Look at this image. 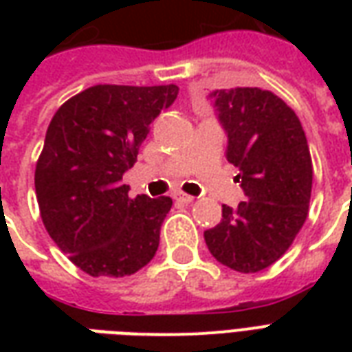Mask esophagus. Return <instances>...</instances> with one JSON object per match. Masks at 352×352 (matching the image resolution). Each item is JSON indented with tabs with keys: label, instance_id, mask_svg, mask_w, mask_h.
<instances>
[{
	"label": "esophagus",
	"instance_id": "obj_1",
	"mask_svg": "<svg viewBox=\"0 0 352 352\" xmlns=\"http://www.w3.org/2000/svg\"><path fill=\"white\" fill-rule=\"evenodd\" d=\"M175 199L183 201V204H192V201H194V196H190V194H184V192H177Z\"/></svg>",
	"mask_w": 352,
	"mask_h": 352
}]
</instances>
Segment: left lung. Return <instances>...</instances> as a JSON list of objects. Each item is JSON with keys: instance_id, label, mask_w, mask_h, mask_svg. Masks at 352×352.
I'll use <instances>...</instances> for the list:
<instances>
[{"instance_id": "1", "label": "left lung", "mask_w": 352, "mask_h": 352, "mask_svg": "<svg viewBox=\"0 0 352 352\" xmlns=\"http://www.w3.org/2000/svg\"><path fill=\"white\" fill-rule=\"evenodd\" d=\"M228 135L226 160L239 169L247 199L222 206V221L204 232L221 264L256 273L288 251L307 219L313 164L302 122L279 96L262 88L214 90Z\"/></svg>"}]
</instances>
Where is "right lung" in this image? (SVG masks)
Wrapping results in <instances>:
<instances>
[{
	"label": "right lung",
	"mask_w": 352,
	"mask_h": 352,
	"mask_svg": "<svg viewBox=\"0 0 352 352\" xmlns=\"http://www.w3.org/2000/svg\"><path fill=\"white\" fill-rule=\"evenodd\" d=\"M179 88L96 85L52 116L35 166L45 228L92 277H124L154 258L168 196L131 199L122 175L138 160L151 124Z\"/></svg>",
	"instance_id": "add662e5"
}]
</instances>
